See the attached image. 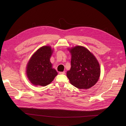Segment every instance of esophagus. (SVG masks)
Instances as JSON below:
<instances>
[{
  "label": "esophagus",
  "mask_w": 126,
  "mask_h": 126,
  "mask_svg": "<svg viewBox=\"0 0 126 126\" xmlns=\"http://www.w3.org/2000/svg\"><path fill=\"white\" fill-rule=\"evenodd\" d=\"M59 74L61 75H64L65 74V71H63V72H59Z\"/></svg>",
  "instance_id": "esophagus-1"
}]
</instances>
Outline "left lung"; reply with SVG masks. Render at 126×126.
I'll return each instance as SVG.
<instances>
[{
  "label": "left lung",
  "mask_w": 126,
  "mask_h": 126,
  "mask_svg": "<svg viewBox=\"0 0 126 126\" xmlns=\"http://www.w3.org/2000/svg\"><path fill=\"white\" fill-rule=\"evenodd\" d=\"M68 50L71 55V68L66 74L70 83L79 89L91 88L100 76L101 69L97 59L82 46H76Z\"/></svg>",
  "instance_id": "1"
}]
</instances>
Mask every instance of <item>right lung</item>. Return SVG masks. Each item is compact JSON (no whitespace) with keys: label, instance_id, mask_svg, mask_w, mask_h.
Masks as SVG:
<instances>
[{"label":"right lung","instance_id":"1","mask_svg":"<svg viewBox=\"0 0 126 126\" xmlns=\"http://www.w3.org/2000/svg\"><path fill=\"white\" fill-rule=\"evenodd\" d=\"M52 52L50 46H43L32 55L28 62L26 73L29 81L34 85L45 86L58 75L50 61Z\"/></svg>","mask_w":126,"mask_h":126}]
</instances>
